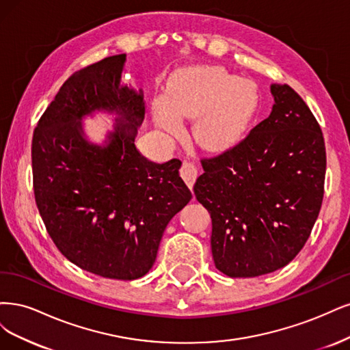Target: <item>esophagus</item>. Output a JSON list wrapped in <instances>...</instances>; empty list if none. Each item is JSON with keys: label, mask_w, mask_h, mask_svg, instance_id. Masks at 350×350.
I'll return each mask as SVG.
<instances>
[{"label": "esophagus", "mask_w": 350, "mask_h": 350, "mask_svg": "<svg viewBox=\"0 0 350 350\" xmlns=\"http://www.w3.org/2000/svg\"><path fill=\"white\" fill-rule=\"evenodd\" d=\"M180 176L183 177V180L186 182V185L191 189L196 182V177H198V168L193 163L190 161H183L182 168H180Z\"/></svg>", "instance_id": "esophagus-1"}]
</instances>
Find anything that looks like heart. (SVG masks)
<instances>
[{"label": "heart", "instance_id": "1", "mask_svg": "<svg viewBox=\"0 0 350 350\" xmlns=\"http://www.w3.org/2000/svg\"><path fill=\"white\" fill-rule=\"evenodd\" d=\"M260 94L254 81L222 66L191 65L168 81V98L154 101L155 125L168 135L182 132V120L195 119L191 137L202 148L221 151L239 142L250 129Z\"/></svg>", "mask_w": 350, "mask_h": 350}]
</instances>
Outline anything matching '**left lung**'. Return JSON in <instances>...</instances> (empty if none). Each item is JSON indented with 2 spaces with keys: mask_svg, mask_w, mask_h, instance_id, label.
I'll list each match as a JSON object with an SVG mask.
<instances>
[{
  "mask_svg": "<svg viewBox=\"0 0 350 350\" xmlns=\"http://www.w3.org/2000/svg\"><path fill=\"white\" fill-rule=\"evenodd\" d=\"M275 105L234 148L202 161L196 199L211 213V249L230 278L286 266L308 240L324 195L325 146L311 110L286 84Z\"/></svg>",
  "mask_w": 350,
  "mask_h": 350,
  "instance_id": "1",
  "label": "left lung"
}]
</instances>
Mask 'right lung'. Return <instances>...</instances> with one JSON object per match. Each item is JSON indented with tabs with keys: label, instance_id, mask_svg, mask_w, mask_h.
I'll return each mask as SVG.
<instances>
[{
	"label": "right lung",
	"instance_id": "obj_1",
	"mask_svg": "<svg viewBox=\"0 0 350 350\" xmlns=\"http://www.w3.org/2000/svg\"><path fill=\"white\" fill-rule=\"evenodd\" d=\"M126 55L72 74L33 133L36 205L51 239L70 262L94 275L133 280L152 267L167 224L191 199L182 161L157 164L135 146L144 93L122 84ZM115 114L117 126L92 143L82 119Z\"/></svg>",
	"mask_w": 350,
	"mask_h": 350
}]
</instances>
